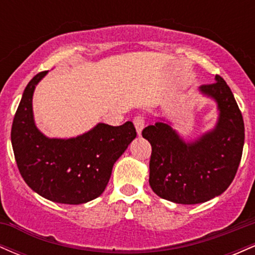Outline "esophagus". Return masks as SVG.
<instances>
[{
    "label": "esophagus",
    "mask_w": 255,
    "mask_h": 255,
    "mask_svg": "<svg viewBox=\"0 0 255 255\" xmlns=\"http://www.w3.org/2000/svg\"><path fill=\"white\" fill-rule=\"evenodd\" d=\"M134 126H135V129H136V134L139 136H141V131L144 129L145 127V120L142 116H135L133 120Z\"/></svg>",
    "instance_id": "obj_1"
}]
</instances>
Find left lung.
<instances>
[{"label":"left lung","instance_id":"left-lung-1","mask_svg":"<svg viewBox=\"0 0 255 255\" xmlns=\"http://www.w3.org/2000/svg\"><path fill=\"white\" fill-rule=\"evenodd\" d=\"M198 92L217 105L211 129L186 139L164 118L142 130L152 146L150 186L171 203L194 205L223 193L238 171L245 144V124L230 87L219 75Z\"/></svg>","mask_w":255,"mask_h":255}]
</instances>
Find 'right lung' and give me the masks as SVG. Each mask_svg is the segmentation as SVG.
<instances>
[{
    "instance_id": "1",
    "label": "right lung",
    "mask_w": 255,
    "mask_h": 255,
    "mask_svg": "<svg viewBox=\"0 0 255 255\" xmlns=\"http://www.w3.org/2000/svg\"><path fill=\"white\" fill-rule=\"evenodd\" d=\"M48 74L42 72L27 84L11 126V146L20 174L40 197L58 204L89 203L104 192L113 166L135 139L130 121L113 127L99 122L73 137H49L33 115V93Z\"/></svg>"
}]
</instances>
